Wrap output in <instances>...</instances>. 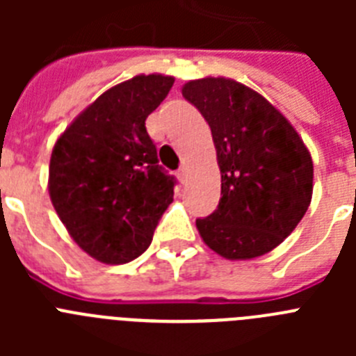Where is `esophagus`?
Segmentation results:
<instances>
[{
  "mask_svg": "<svg viewBox=\"0 0 356 356\" xmlns=\"http://www.w3.org/2000/svg\"><path fill=\"white\" fill-rule=\"evenodd\" d=\"M176 175H178L180 181H181V184H184V181L187 180V168H185V165H181V168L178 169V172H176Z\"/></svg>",
  "mask_w": 356,
  "mask_h": 356,
  "instance_id": "obj_1",
  "label": "esophagus"
}]
</instances>
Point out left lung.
Masks as SVG:
<instances>
[{
  "label": "left lung",
  "mask_w": 356,
  "mask_h": 356,
  "mask_svg": "<svg viewBox=\"0 0 356 356\" xmlns=\"http://www.w3.org/2000/svg\"><path fill=\"white\" fill-rule=\"evenodd\" d=\"M181 94L209 122L221 169L219 205L196 219L201 238L228 260L269 253L312 201L310 151L276 106L232 78L191 80Z\"/></svg>",
  "instance_id": "8db88e82"
}]
</instances>
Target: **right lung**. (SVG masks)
<instances>
[{
    "label": "right lung",
    "mask_w": 356,
    "mask_h": 356,
    "mask_svg": "<svg viewBox=\"0 0 356 356\" xmlns=\"http://www.w3.org/2000/svg\"><path fill=\"white\" fill-rule=\"evenodd\" d=\"M175 78L137 74L105 90L56 139L48 191L78 246L103 264H127L149 248L172 203L175 178L159 165L146 118Z\"/></svg>",
    "instance_id": "1"
}]
</instances>
